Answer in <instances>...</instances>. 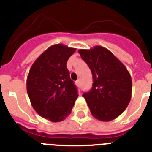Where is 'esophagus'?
<instances>
[{"label":"esophagus","mask_w":152,"mask_h":152,"mask_svg":"<svg viewBox=\"0 0 152 152\" xmlns=\"http://www.w3.org/2000/svg\"><path fill=\"white\" fill-rule=\"evenodd\" d=\"M75 84H76V85H77V87H80V80H76V81H75Z\"/></svg>","instance_id":"obj_1"}]
</instances>
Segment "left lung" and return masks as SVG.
<instances>
[{
	"mask_svg": "<svg viewBox=\"0 0 152 152\" xmlns=\"http://www.w3.org/2000/svg\"><path fill=\"white\" fill-rule=\"evenodd\" d=\"M80 57L92 72V88L83 96L91 114L108 122L123 113L129 103L132 83L129 72L112 52L100 45L79 49Z\"/></svg>",
	"mask_w": 152,
	"mask_h": 152,
	"instance_id": "1",
	"label": "left lung"
}]
</instances>
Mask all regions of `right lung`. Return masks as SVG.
I'll return each instance as SVG.
<instances>
[{
    "label": "right lung",
    "mask_w": 152,
    "mask_h": 152,
    "mask_svg": "<svg viewBox=\"0 0 152 152\" xmlns=\"http://www.w3.org/2000/svg\"><path fill=\"white\" fill-rule=\"evenodd\" d=\"M76 51L63 44L51 45L34 61L26 80L32 107L42 117L61 122L72 112L77 88L70 78L66 64Z\"/></svg>",
    "instance_id": "1"
}]
</instances>
